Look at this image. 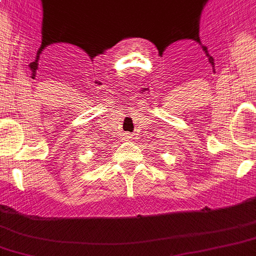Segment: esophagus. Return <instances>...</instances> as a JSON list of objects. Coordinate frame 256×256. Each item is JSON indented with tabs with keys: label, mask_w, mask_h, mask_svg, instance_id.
I'll return each instance as SVG.
<instances>
[{
	"label": "esophagus",
	"mask_w": 256,
	"mask_h": 256,
	"mask_svg": "<svg viewBox=\"0 0 256 256\" xmlns=\"http://www.w3.org/2000/svg\"><path fill=\"white\" fill-rule=\"evenodd\" d=\"M131 138L132 136H131V135H128V134H126L125 135V140H131Z\"/></svg>",
	"instance_id": "1"
}]
</instances>
